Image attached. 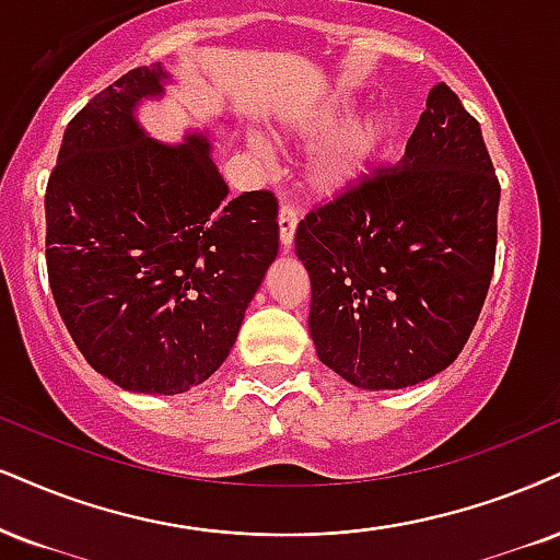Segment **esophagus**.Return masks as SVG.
<instances>
[{"label":"esophagus","mask_w":560,"mask_h":560,"mask_svg":"<svg viewBox=\"0 0 560 560\" xmlns=\"http://www.w3.org/2000/svg\"><path fill=\"white\" fill-rule=\"evenodd\" d=\"M278 225H280V246L291 248L293 238H295V225H299V215H295V210L291 205L280 207Z\"/></svg>","instance_id":"obj_1"}]
</instances>
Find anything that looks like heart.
I'll return each mask as SVG.
<instances>
[{"instance_id":"1","label":"heart","mask_w":560,"mask_h":560,"mask_svg":"<svg viewBox=\"0 0 560 560\" xmlns=\"http://www.w3.org/2000/svg\"><path fill=\"white\" fill-rule=\"evenodd\" d=\"M353 114L350 98H335L293 124V132L303 142H322L306 168V186L314 197L329 199L353 189L389 144V116L384 112ZM257 148L265 150V142L257 140Z\"/></svg>"}]
</instances>
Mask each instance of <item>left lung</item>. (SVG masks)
I'll list each match as a JSON object with an SVG mask.
<instances>
[{
    "instance_id": "8db88e82",
    "label": "left lung",
    "mask_w": 560,
    "mask_h": 560,
    "mask_svg": "<svg viewBox=\"0 0 560 560\" xmlns=\"http://www.w3.org/2000/svg\"><path fill=\"white\" fill-rule=\"evenodd\" d=\"M499 199L480 124L439 82L402 158L295 231L319 361L369 392L452 365L493 278Z\"/></svg>"
}]
</instances>
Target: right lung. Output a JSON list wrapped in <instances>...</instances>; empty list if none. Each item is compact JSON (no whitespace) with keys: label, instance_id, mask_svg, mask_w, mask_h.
<instances>
[{"label":"right lung","instance_id":"add662e5","mask_svg":"<svg viewBox=\"0 0 560 560\" xmlns=\"http://www.w3.org/2000/svg\"><path fill=\"white\" fill-rule=\"evenodd\" d=\"M171 74L137 67L69 121L46 186V267L85 361L137 395H182L223 365L278 257V199H228L212 137L158 142L137 108Z\"/></svg>","mask_w":560,"mask_h":560}]
</instances>
